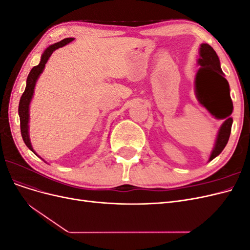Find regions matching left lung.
<instances>
[{"label": "left lung", "mask_w": 250, "mask_h": 250, "mask_svg": "<svg viewBox=\"0 0 250 250\" xmlns=\"http://www.w3.org/2000/svg\"><path fill=\"white\" fill-rule=\"evenodd\" d=\"M197 63L200 66L195 77L196 97L204 108L218 120H224L217 133L208 162L222 152L229 142L232 118V101L229 95V84L224 78L220 60L215 50L208 43H201Z\"/></svg>", "instance_id": "8db88e82"}]
</instances>
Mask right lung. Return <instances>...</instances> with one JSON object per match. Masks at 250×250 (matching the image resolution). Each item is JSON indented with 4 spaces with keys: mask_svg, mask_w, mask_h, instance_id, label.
<instances>
[{
    "mask_svg": "<svg viewBox=\"0 0 250 250\" xmlns=\"http://www.w3.org/2000/svg\"><path fill=\"white\" fill-rule=\"evenodd\" d=\"M73 41H74V39L70 37V39H64L62 41H60L56 43H53V44H51V46H49L46 50L43 51L42 55L41 57L40 64H37L36 66H33L32 70L30 71L28 77H27L25 92L21 95L20 104H19V116H20V121H21V132L22 140H24L26 146L34 153H35V151L33 150L32 144H31V141H30V137H29V121H30L29 110H30V103H31L33 95H34V88L36 85V82H37V80H39L42 73L43 72L44 66H46V63L48 62V60L51 57L52 53L54 52L56 49L62 48Z\"/></svg>",
    "mask_w": 250,
    "mask_h": 250,
    "instance_id": "right-lung-1",
    "label": "right lung"
}]
</instances>
